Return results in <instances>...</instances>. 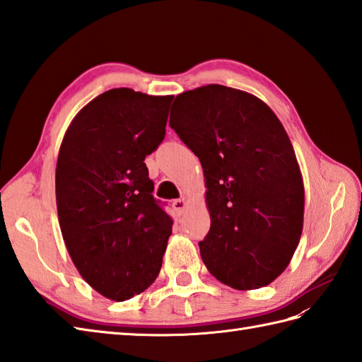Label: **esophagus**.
Returning a JSON list of instances; mask_svg holds the SVG:
<instances>
[{"mask_svg": "<svg viewBox=\"0 0 362 362\" xmlns=\"http://www.w3.org/2000/svg\"><path fill=\"white\" fill-rule=\"evenodd\" d=\"M187 199L186 198H178V199H173L172 202V207H173V211L178 214V215H181L184 211H186V207H187Z\"/></svg>", "mask_w": 362, "mask_h": 362, "instance_id": "34e87169", "label": "esophagus"}]
</instances>
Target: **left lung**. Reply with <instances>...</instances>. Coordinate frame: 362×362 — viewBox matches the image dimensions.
Here are the masks:
<instances>
[{
  "label": "left lung",
  "mask_w": 362,
  "mask_h": 362,
  "mask_svg": "<svg viewBox=\"0 0 362 362\" xmlns=\"http://www.w3.org/2000/svg\"><path fill=\"white\" fill-rule=\"evenodd\" d=\"M168 124L203 165L211 229L199 254L209 272L240 291L274 282L299 245L305 209L282 122L254 94L206 85L176 95Z\"/></svg>",
  "instance_id": "1"
}]
</instances>
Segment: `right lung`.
Returning <instances> with one entry per match:
<instances>
[{"instance_id":"1","label":"right lung","mask_w":362,"mask_h":362,"mask_svg":"<svg viewBox=\"0 0 362 362\" xmlns=\"http://www.w3.org/2000/svg\"><path fill=\"white\" fill-rule=\"evenodd\" d=\"M172 99L115 88L80 110L63 136L55 168L62 235L80 276L111 300L155 282L172 234L144 163L164 139Z\"/></svg>"}]
</instances>
